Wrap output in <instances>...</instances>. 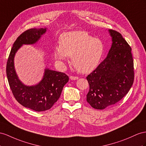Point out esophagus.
I'll return each mask as SVG.
<instances>
[{
    "label": "esophagus",
    "instance_id": "34e87169",
    "mask_svg": "<svg viewBox=\"0 0 146 146\" xmlns=\"http://www.w3.org/2000/svg\"><path fill=\"white\" fill-rule=\"evenodd\" d=\"M70 80H78L79 78H78V76H70Z\"/></svg>",
    "mask_w": 146,
    "mask_h": 146
}]
</instances>
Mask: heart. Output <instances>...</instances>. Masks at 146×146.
Segmentation results:
<instances>
[{
  "label": "heart",
  "mask_w": 146,
  "mask_h": 146,
  "mask_svg": "<svg viewBox=\"0 0 146 146\" xmlns=\"http://www.w3.org/2000/svg\"><path fill=\"white\" fill-rule=\"evenodd\" d=\"M104 53L102 41L83 31L63 33L60 37V44L54 50V57L59 62L68 61L72 57L74 68L83 73L96 69Z\"/></svg>",
  "instance_id": "1"
}]
</instances>
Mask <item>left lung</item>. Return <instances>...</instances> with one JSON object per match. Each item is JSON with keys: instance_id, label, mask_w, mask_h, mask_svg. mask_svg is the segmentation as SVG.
I'll list each match as a JSON object with an SVG mask.
<instances>
[{"instance_id": "8db88e82", "label": "left lung", "mask_w": 146, "mask_h": 146, "mask_svg": "<svg viewBox=\"0 0 146 146\" xmlns=\"http://www.w3.org/2000/svg\"><path fill=\"white\" fill-rule=\"evenodd\" d=\"M112 45L107 57L88 75L87 102L103 110L123 98L131 88L134 71L131 47L119 32L110 29Z\"/></svg>"}]
</instances>
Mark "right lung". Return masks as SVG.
Wrapping results in <instances>:
<instances>
[{
	"label": "right lung",
	"instance_id": "obj_1",
	"mask_svg": "<svg viewBox=\"0 0 146 146\" xmlns=\"http://www.w3.org/2000/svg\"><path fill=\"white\" fill-rule=\"evenodd\" d=\"M46 32V28L27 29L17 37L7 60L6 73L14 98L21 105L36 111L50 109L57 101L63 88L69 80L64 73L45 70L43 79L33 86L24 85L18 79L14 68V57L23 44H33Z\"/></svg>",
	"mask_w": 146,
	"mask_h": 146
}]
</instances>
